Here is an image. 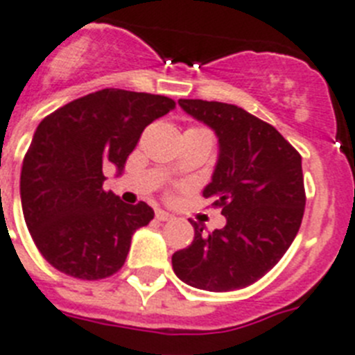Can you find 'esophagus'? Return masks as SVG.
<instances>
[{"label": "esophagus", "mask_w": 355, "mask_h": 355, "mask_svg": "<svg viewBox=\"0 0 355 355\" xmlns=\"http://www.w3.org/2000/svg\"><path fill=\"white\" fill-rule=\"evenodd\" d=\"M156 219L157 220H168V219H172V215L171 214H166V211H163V210H156Z\"/></svg>", "instance_id": "34e87169"}]
</instances>
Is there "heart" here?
Returning <instances> with one entry per match:
<instances>
[{
  "label": "heart",
  "instance_id": "1",
  "mask_svg": "<svg viewBox=\"0 0 355 355\" xmlns=\"http://www.w3.org/2000/svg\"><path fill=\"white\" fill-rule=\"evenodd\" d=\"M192 129H201V127H192Z\"/></svg>",
  "mask_w": 355,
  "mask_h": 355
}]
</instances>
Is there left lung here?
<instances>
[{"label": "left lung", "mask_w": 355, "mask_h": 355, "mask_svg": "<svg viewBox=\"0 0 355 355\" xmlns=\"http://www.w3.org/2000/svg\"><path fill=\"white\" fill-rule=\"evenodd\" d=\"M180 105L211 127L219 159L202 196L220 208L226 226H193L189 248L172 255L184 284L214 293L255 284L295 241L305 210L302 156L268 122L223 102L181 98Z\"/></svg>", "instance_id": "left-lung-1"}]
</instances>
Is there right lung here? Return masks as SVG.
<instances>
[{"label":"right lung","mask_w":355,"mask_h":355,"mask_svg":"<svg viewBox=\"0 0 355 355\" xmlns=\"http://www.w3.org/2000/svg\"><path fill=\"white\" fill-rule=\"evenodd\" d=\"M174 107L168 96L109 87L39 123L21 168V207L48 264L80 280L122 269L132 233L154 210L105 192L104 168L114 165L120 174L145 127Z\"/></svg>","instance_id":"1"}]
</instances>
